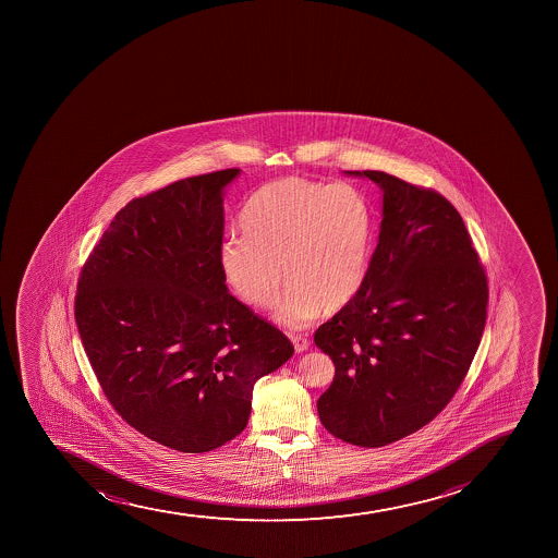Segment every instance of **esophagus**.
<instances>
[{
  "label": "esophagus",
  "instance_id": "esophagus-1",
  "mask_svg": "<svg viewBox=\"0 0 558 558\" xmlns=\"http://www.w3.org/2000/svg\"><path fill=\"white\" fill-rule=\"evenodd\" d=\"M291 342H293L294 349H296V353H304L310 349L311 342L307 338L302 337V335H291Z\"/></svg>",
  "mask_w": 558,
  "mask_h": 558
}]
</instances>
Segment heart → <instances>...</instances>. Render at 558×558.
<instances>
[{"label": "heart", "mask_w": 558, "mask_h": 558, "mask_svg": "<svg viewBox=\"0 0 558 558\" xmlns=\"http://www.w3.org/2000/svg\"><path fill=\"white\" fill-rule=\"evenodd\" d=\"M243 238L220 247V267L240 299L254 307L288 294L275 318L302 329L343 310L359 294L369 262V202L348 182H310L289 177L256 189L240 213ZM284 267L282 270L281 267Z\"/></svg>", "instance_id": "1"}]
</instances>
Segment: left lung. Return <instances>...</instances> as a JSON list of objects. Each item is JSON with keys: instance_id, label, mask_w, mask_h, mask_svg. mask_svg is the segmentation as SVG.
Returning a JSON list of instances; mask_svg holds the SVG:
<instances>
[{"instance_id": "8db88e82", "label": "left lung", "mask_w": 558, "mask_h": 558, "mask_svg": "<svg viewBox=\"0 0 558 558\" xmlns=\"http://www.w3.org/2000/svg\"><path fill=\"white\" fill-rule=\"evenodd\" d=\"M384 218L359 294L318 327L335 362L318 414L331 435L381 447L429 424L470 371L487 316V276L462 216L435 189L381 171Z\"/></svg>"}]
</instances>
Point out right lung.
Returning a JSON list of instances; mask_svg holds the SVG:
<instances>
[{
	"label": "right lung",
	"mask_w": 558,
	"mask_h": 558,
	"mask_svg": "<svg viewBox=\"0 0 558 558\" xmlns=\"http://www.w3.org/2000/svg\"><path fill=\"white\" fill-rule=\"evenodd\" d=\"M238 172L131 199L77 280L74 318L104 395L134 429L177 451H210L240 435L254 381L294 353L227 291L221 191Z\"/></svg>",
	"instance_id": "obj_1"
}]
</instances>
